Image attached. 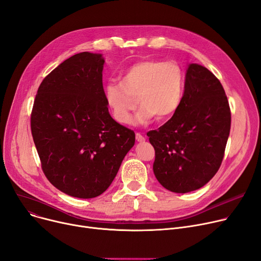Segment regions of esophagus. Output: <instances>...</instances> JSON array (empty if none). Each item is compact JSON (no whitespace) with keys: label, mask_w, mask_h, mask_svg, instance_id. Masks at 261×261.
<instances>
[{"label":"esophagus","mask_w":261,"mask_h":261,"mask_svg":"<svg viewBox=\"0 0 261 261\" xmlns=\"http://www.w3.org/2000/svg\"><path fill=\"white\" fill-rule=\"evenodd\" d=\"M135 138H136V141L140 142V143H142V142L145 141V138H144V136H143L141 133H136V134H135Z\"/></svg>","instance_id":"1"}]
</instances>
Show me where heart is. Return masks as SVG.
Segmentation results:
<instances>
[{"mask_svg":"<svg viewBox=\"0 0 261 261\" xmlns=\"http://www.w3.org/2000/svg\"><path fill=\"white\" fill-rule=\"evenodd\" d=\"M185 72L176 61L147 59L128 67L119 84L105 87V100L115 121L129 125L133 112L140 108L136 120L147 123L172 116L182 105ZM138 100L136 101V99Z\"/></svg>","mask_w":261,"mask_h":261,"instance_id":"1","label":"heart"}]
</instances>
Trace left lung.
Returning a JSON list of instances; mask_svg holds the SVG:
<instances>
[{"label":"left lung","instance_id":"8db88e82","mask_svg":"<svg viewBox=\"0 0 261 261\" xmlns=\"http://www.w3.org/2000/svg\"><path fill=\"white\" fill-rule=\"evenodd\" d=\"M181 107L159 130L147 133L155 150L153 172L166 189L201 188L221 166L230 130V109L219 79L189 64Z\"/></svg>","mask_w":261,"mask_h":261}]
</instances>
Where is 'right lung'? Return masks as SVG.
Returning <instances> with one entry per match:
<instances>
[{
	"mask_svg": "<svg viewBox=\"0 0 261 261\" xmlns=\"http://www.w3.org/2000/svg\"><path fill=\"white\" fill-rule=\"evenodd\" d=\"M105 60L84 51L59 64L38 89L31 115L34 143L47 180L81 199L101 195L133 147L135 134L109 113Z\"/></svg>",
	"mask_w": 261,
	"mask_h": 261,
	"instance_id": "obj_1",
	"label": "right lung"
}]
</instances>
